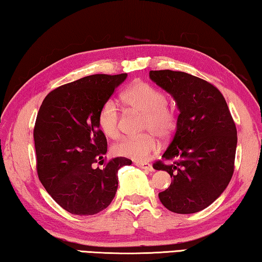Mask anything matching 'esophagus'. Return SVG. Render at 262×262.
Wrapping results in <instances>:
<instances>
[{
  "mask_svg": "<svg viewBox=\"0 0 262 262\" xmlns=\"http://www.w3.org/2000/svg\"><path fill=\"white\" fill-rule=\"evenodd\" d=\"M135 165H136L137 167H139V168H141V169L146 170V171H153V170H154L152 165L147 164V162H138V161H136Z\"/></svg>",
  "mask_w": 262,
  "mask_h": 262,
  "instance_id": "esophagus-1",
  "label": "esophagus"
}]
</instances>
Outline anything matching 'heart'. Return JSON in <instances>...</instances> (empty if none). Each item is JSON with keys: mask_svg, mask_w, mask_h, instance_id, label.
<instances>
[{"mask_svg": "<svg viewBox=\"0 0 262 262\" xmlns=\"http://www.w3.org/2000/svg\"><path fill=\"white\" fill-rule=\"evenodd\" d=\"M123 104L130 111L143 114L141 131L146 134L127 138L114 145L115 156L138 162L146 161L159 148L156 136L166 139L177 127V115L167 105V97L159 89L143 81H137L122 93ZM98 127L106 137L117 139L121 136V113L116 102L103 103L97 116Z\"/></svg>", "mask_w": 262, "mask_h": 262, "instance_id": "b5f03b06", "label": "heart"}]
</instances>
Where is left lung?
I'll list each match as a JSON object with an SVG mask.
<instances>
[{"mask_svg": "<svg viewBox=\"0 0 262 262\" xmlns=\"http://www.w3.org/2000/svg\"><path fill=\"white\" fill-rule=\"evenodd\" d=\"M149 78L170 94L180 111L177 130L162 160L171 183L159 192L160 202L177 213L209 207L228 187L234 169L237 128L222 93L215 85L184 72L149 71Z\"/></svg>", "mask_w": 262, "mask_h": 262, "instance_id": "8db88e82", "label": "left lung"}]
</instances>
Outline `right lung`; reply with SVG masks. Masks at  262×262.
Here are the masks:
<instances>
[{
  "label": "right lung",
  "mask_w": 262,
  "mask_h": 262,
  "mask_svg": "<svg viewBox=\"0 0 262 262\" xmlns=\"http://www.w3.org/2000/svg\"><path fill=\"white\" fill-rule=\"evenodd\" d=\"M127 74H95L47 94L33 128L37 171L42 186L66 211L89 216L104 210L118 188V169L132 161L118 157L103 165L106 138L98 127L101 106Z\"/></svg>",
  "instance_id": "right-lung-1"
}]
</instances>
